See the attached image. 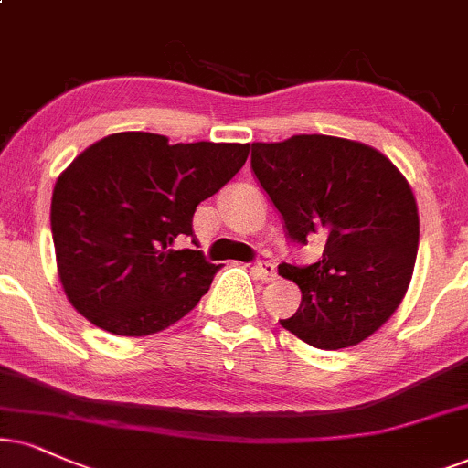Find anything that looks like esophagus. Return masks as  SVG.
<instances>
[{"label":"esophagus","instance_id":"1","mask_svg":"<svg viewBox=\"0 0 468 468\" xmlns=\"http://www.w3.org/2000/svg\"><path fill=\"white\" fill-rule=\"evenodd\" d=\"M252 274L257 278H261V281H274L276 278V265L271 261H259L252 265Z\"/></svg>","mask_w":468,"mask_h":468}]
</instances>
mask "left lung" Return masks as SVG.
I'll return each mask as SVG.
<instances>
[{"instance_id": "obj_1", "label": "left lung", "mask_w": 468, "mask_h": 468, "mask_svg": "<svg viewBox=\"0 0 468 468\" xmlns=\"http://www.w3.org/2000/svg\"><path fill=\"white\" fill-rule=\"evenodd\" d=\"M250 165L287 238L324 244L319 261L278 268L303 292L281 326L319 350L374 335L404 300L415 270L419 214L404 175L371 146L317 133L254 142Z\"/></svg>"}]
</instances>
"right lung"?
<instances>
[{
	"instance_id": "add662e5",
	"label": "right lung",
	"mask_w": 468,
	"mask_h": 468,
	"mask_svg": "<svg viewBox=\"0 0 468 468\" xmlns=\"http://www.w3.org/2000/svg\"><path fill=\"white\" fill-rule=\"evenodd\" d=\"M250 144L125 132L94 142L58 176L51 233L69 303L94 326L144 336L187 315L220 265L179 244L205 198L239 173Z\"/></svg>"
}]
</instances>
